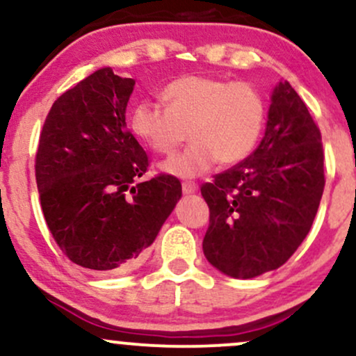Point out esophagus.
Listing matches in <instances>:
<instances>
[{
	"instance_id": "34e87169",
	"label": "esophagus",
	"mask_w": 356,
	"mask_h": 356,
	"mask_svg": "<svg viewBox=\"0 0 356 356\" xmlns=\"http://www.w3.org/2000/svg\"><path fill=\"white\" fill-rule=\"evenodd\" d=\"M195 191H197V184L195 182H182L184 194H194Z\"/></svg>"
}]
</instances>
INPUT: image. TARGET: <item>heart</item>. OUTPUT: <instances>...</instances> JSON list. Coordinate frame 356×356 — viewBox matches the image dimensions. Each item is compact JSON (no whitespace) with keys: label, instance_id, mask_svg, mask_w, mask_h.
Instances as JSON below:
<instances>
[{"label":"heart","instance_id":"b5f03b06","mask_svg":"<svg viewBox=\"0 0 356 356\" xmlns=\"http://www.w3.org/2000/svg\"><path fill=\"white\" fill-rule=\"evenodd\" d=\"M164 107L142 100L129 113L130 132L155 154L169 155L187 136L191 144L162 164L181 179L199 177L216 164L236 165L252 154L266 124V104L252 85L216 76L184 75L161 92Z\"/></svg>","mask_w":356,"mask_h":356}]
</instances>
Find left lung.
<instances>
[{
	"label": "left lung",
	"mask_w": 356,
	"mask_h": 356,
	"mask_svg": "<svg viewBox=\"0 0 356 356\" xmlns=\"http://www.w3.org/2000/svg\"><path fill=\"white\" fill-rule=\"evenodd\" d=\"M323 161L320 129L296 90L280 81L257 149L201 187L209 206L202 249L212 266L239 280L283 266L312 229Z\"/></svg>",
	"instance_id": "left-lung-1"
}]
</instances>
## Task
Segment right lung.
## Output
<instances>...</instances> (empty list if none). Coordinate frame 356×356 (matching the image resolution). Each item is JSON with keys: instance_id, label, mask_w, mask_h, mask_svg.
I'll return each mask as SVG.
<instances>
[{"instance_id": "obj_1", "label": "right lung", "mask_w": 356, "mask_h": 356, "mask_svg": "<svg viewBox=\"0 0 356 356\" xmlns=\"http://www.w3.org/2000/svg\"><path fill=\"white\" fill-rule=\"evenodd\" d=\"M134 85L107 67L67 90L48 112L35 159L53 239L95 273L136 266L182 195L174 175L134 182L149 167L125 124Z\"/></svg>"}]
</instances>
